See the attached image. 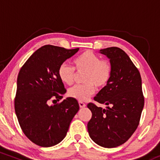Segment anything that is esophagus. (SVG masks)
I'll return each mask as SVG.
<instances>
[{
    "mask_svg": "<svg viewBox=\"0 0 160 160\" xmlns=\"http://www.w3.org/2000/svg\"><path fill=\"white\" fill-rule=\"evenodd\" d=\"M79 105H80V108H85L86 107V104L83 103L82 102H79Z\"/></svg>",
    "mask_w": 160,
    "mask_h": 160,
    "instance_id": "34e87169",
    "label": "esophagus"
}]
</instances>
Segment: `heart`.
I'll list each match as a JSON object with an SVG mask.
<instances>
[{
	"label": "heart",
	"mask_w": 160,
	"mask_h": 160,
	"mask_svg": "<svg viewBox=\"0 0 160 160\" xmlns=\"http://www.w3.org/2000/svg\"><path fill=\"white\" fill-rule=\"evenodd\" d=\"M74 67L63 63L58 68V77L64 83L71 85L74 81L75 70L78 73L85 72L82 85L73 86L68 90V95L80 102L86 101L95 90V86L104 87L111 80L113 67L108 59L100 57L90 50L82 52L74 58Z\"/></svg>",
	"instance_id": "obj_1"
}]
</instances>
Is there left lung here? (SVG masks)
Returning <instances> with one entry per match:
<instances>
[{"mask_svg":"<svg viewBox=\"0 0 160 160\" xmlns=\"http://www.w3.org/2000/svg\"><path fill=\"white\" fill-rule=\"evenodd\" d=\"M110 58L113 73L107 86L94 97L95 102L108 105L107 109L89 103L92 118L88 132L94 142L104 148L124 144L135 132L144 105L139 71L122 49L113 47L101 49Z\"/></svg>","mask_w":160,"mask_h":160,"instance_id":"1","label":"left lung"}]
</instances>
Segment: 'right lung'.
I'll list each match as a JSON object with an SVG mask.
<instances>
[{
	"mask_svg": "<svg viewBox=\"0 0 160 160\" xmlns=\"http://www.w3.org/2000/svg\"><path fill=\"white\" fill-rule=\"evenodd\" d=\"M78 50L45 45L20 69L14 100L16 114L24 134L38 146L52 147L63 140L79 111L78 102L71 97L50 104L59 102L66 92L58 74L60 65Z\"/></svg>",
	"mask_w": 160,
	"mask_h": 160,
	"instance_id": "add662e5",
	"label": "right lung"
}]
</instances>
